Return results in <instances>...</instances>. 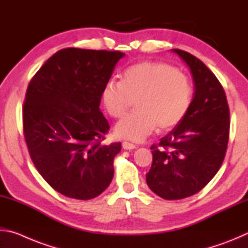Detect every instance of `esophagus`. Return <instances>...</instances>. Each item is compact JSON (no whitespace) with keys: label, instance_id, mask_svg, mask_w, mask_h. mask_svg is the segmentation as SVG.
Wrapping results in <instances>:
<instances>
[{"label":"esophagus","instance_id":"1","mask_svg":"<svg viewBox=\"0 0 248 248\" xmlns=\"http://www.w3.org/2000/svg\"><path fill=\"white\" fill-rule=\"evenodd\" d=\"M123 148L124 150H133V149L137 148V145L133 144V143H130V142L124 141V142H123Z\"/></svg>","mask_w":248,"mask_h":248}]
</instances>
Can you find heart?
<instances>
[{"mask_svg":"<svg viewBox=\"0 0 248 248\" xmlns=\"http://www.w3.org/2000/svg\"><path fill=\"white\" fill-rule=\"evenodd\" d=\"M191 83L186 74L164 62L143 61L124 71L121 81L109 79L102 90L105 109L120 118L131 98L137 110L115 125L121 139L142 141L156 128L169 130L186 116L191 104Z\"/></svg>","mask_w":248,"mask_h":248,"instance_id":"heart-1","label":"heart"}]
</instances>
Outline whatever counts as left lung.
Masks as SVG:
<instances>
[{"label": "left lung", "instance_id": "obj_1", "mask_svg": "<svg viewBox=\"0 0 248 248\" xmlns=\"http://www.w3.org/2000/svg\"><path fill=\"white\" fill-rule=\"evenodd\" d=\"M171 51L189 66L194 98L184 119L151 146L146 184L161 198L178 200L200 191L220 170L228 149L230 109L221 83L202 61L183 50Z\"/></svg>", "mask_w": 248, "mask_h": 248}]
</instances>
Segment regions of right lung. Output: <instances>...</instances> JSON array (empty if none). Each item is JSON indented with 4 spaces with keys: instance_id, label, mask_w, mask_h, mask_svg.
I'll use <instances>...</instances> for the list:
<instances>
[{
    "instance_id": "right-lung-1",
    "label": "right lung",
    "mask_w": 248,
    "mask_h": 248,
    "mask_svg": "<svg viewBox=\"0 0 248 248\" xmlns=\"http://www.w3.org/2000/svg\"><path fill=\"white\" fill-rule=\"evenodd\" d=\"M124 57L107 50H59L28 85L23 127L31 161L46 182L69 198L93 199L114 177L121 143H103L109 124L99 105L104 85Z\"/></svg>"
}]
</instances>
